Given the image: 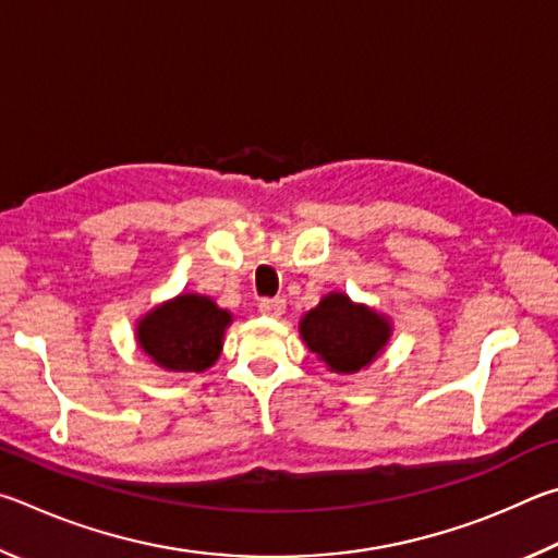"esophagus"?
Wrapping results in <instances>:
<instances>
[{"mask_svg": "<svg viewBox=\"0 0 558 558\" xmlns=\"http://www.w3.org/2000/svg\"><path fill=\"white\" fill-rule=\"evenodd\" d=\"M287 311V301L281 296H274V299H262L259 301V314L262 316H269V318H279L281 314Z\"/></svg>", "mask_w": 558, "mask_h": 558, "instance_id": "1", "label": "esophagus"}]
</instances>
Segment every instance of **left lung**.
I'll use <instances>...</instances> for the list:
<instances>
[{
	"label": "left lung",
	"instance_id": "1",
	"mask_svg": "<svg viewBox=\"0 0 558 558\" xmlns=\"http://www.w3.org/2000/svg\"><path fill=\"white\" fill-rule=\"evenodd\" d=\"M389 324L375 311L355 306L345 294H328L301 320V338L333 373H357L389 340Z\"/></svg>",
	"mask_w": 558,
	"mask_h": 558
}]
</instances>
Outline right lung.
<instances>
[{
  "label": "right lung",
  "instance_id": "obj_1",
  "mask_svg": "<svg viewBox=\"0 0 558 558\" xmlns=\"http://www.w3.org/2000/svg\"><path fill=\"white\" fill-rule=\"evenodd\" d=\"M230 314L208 296L181 294L140 320L136 340L156 365L173 373H203L220 355Z\"/></svg>",
  "mask_w": 558,
  "mask_h": 558
}]
</instances>
